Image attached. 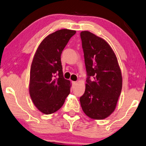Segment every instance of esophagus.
Returning <instances> with one entry per match:
<instances>
[{
  "instance_id": "1",
  "label": "esophagus",
  "mask_w": 146,
  "mask_h": 146,
  "mask_svg": "<svg viewBox=\"0 0 146 146\" xmlns=\"http://www.w3.org/2000/svg\"><path fill=\"white\" fill-rule=\"evenodd\" d=\"M72 84L73 86H75L76 84H77V82H76L75 81H72Z\"/></svg>"
}]
</instances>
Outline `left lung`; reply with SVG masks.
<instances>
[{
    "label": "left lung",
    "instance_id": "left-lung-1",
    "mask_svg": "<svg viewBox=\"0 0 146 146\" xmlns=\"http://www.w3.org/2000/svg\"><path fill=\"white\" fill-rule=\"evenodd\" d=\"M80 38L88 76L80 105L90 118L103 119L116 106L122 88L121 69L115 53L105 40L88 31L80 32Z\"/></svg>",
    "mask_w": 146,
    "mask_h": 146
}]
</instances>
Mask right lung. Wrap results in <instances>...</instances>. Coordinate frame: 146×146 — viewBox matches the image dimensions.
<instances>
[{"label": "right lung", "instance_id": "1", "mask_svg": "<svg viewBox=\"0 0 146 146\" xmlns=\"http://www.w3.org/2000/svg\"><path fill=\"white\" fill-rule=\"evenodd\" d=\"M75 31L62 29L41 41L32 62L29 93L38 109L45 114H52L64 105L70 93V81L65 79L61 54Z\"/></svg>", "mask_w": 146, "mask_h": 146}]
</instances>
